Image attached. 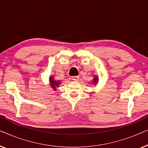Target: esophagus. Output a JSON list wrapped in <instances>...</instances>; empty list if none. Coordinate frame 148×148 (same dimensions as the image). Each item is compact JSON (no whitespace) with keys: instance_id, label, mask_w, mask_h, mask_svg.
I'll return each instance as SVG.
<instances>
[{"instance_id":"obj_1","label":"esophagus","mask_w":148,"mask_h":148,"mask_svg":"<svg viewBox=\"0 0 148 148\" xmlns=\"http://www.w3.org/2000/svg\"><path fill=\"white\" fill-rule=\"evenodd\" d=\"M79 76H72L71 77V79L73 80H74V81H77L78 79H79Z\"/></svg>"}]
</instances>
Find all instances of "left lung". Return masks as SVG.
Here are the masks:
<instances>
[{
    "instance_id": "1",
    "label": "left lung",
    "mask_w": 148,
    "mask_h": 148,
    "mask_svg": "<svg viewBox=\"0 0 148 148\" xmlns=\"http://www.w3.org/2000/svg\"><path fill=\"white\" fill-rule=\"evenodd\" d=\"M94 84H96V83H97V82H98V77H95V78H94Z\"/></svg>"
}]
</instances>
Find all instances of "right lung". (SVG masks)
<instances>
[{"label":"right lung","mask_w":148,"mask_h":148,"mask_svg":"<svg viewBox=\"0 0 148 148\" xmlns=\"http://www.w3.org/2000/svg\"><path fill=\"white\" fill-rule=\"evenodd\" d=\"M50 85H51L52 88H53L54 90H56V87L58 86V85L60 84V82H56V81H54L53 79V77H51L50 79Z\"/></svg>","instance_id":"1"}]
</instances>
